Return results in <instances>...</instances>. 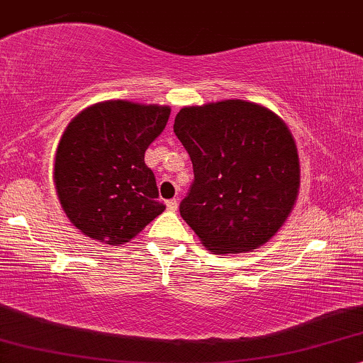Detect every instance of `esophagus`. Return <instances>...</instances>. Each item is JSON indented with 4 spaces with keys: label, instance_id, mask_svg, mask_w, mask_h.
<instances>
[{
    "label": "esophagus",
    "instance_id": "obj_1",
    "mask_svg": "<svg viewBox=\"0 0 363 363\" xmlns=\"http://www.w3.org/2000/svg\"><path fill=\"white\" fill-rule=\"evenodd\" d=\"M167 207H168L169 212H177V210H178V200H177V199L168 200V202H167Z\"/></svg>",
    "mask_w": 363,
    "mask_h": 363
}]
</instances>
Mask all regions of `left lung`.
Wrapping results in <instances>:
<instances>
[{
    "label": "left lung",
    "mask_w": 363,
    "mask_h": 363,
    "mask_svg": "<svg viewBox=\"0 0 363 363\" xmlns=\"http://www.w3.org/2000/svg\"><path fill=\"white\" fill-rule=\"evenodd\" d=\"M173 131L189 151L194 183L180 216L213 254L269 242L296 202L299 158L279 116L229 99L183 107Z\"/></svg>",
    "instance_id": "8db88e82"
}]
</instances>
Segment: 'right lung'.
<instances>
[{"label": "right lung", "mask_w": 363, "mask_h": 363, "mask_svg": "<svg viewBox=\"0 0 363 363\" xmlns=\"http://www.w3.org/2000/svg\"><path fill=\"white\" fill-rule=\"evenodd\" d=\"M168 106L97 102L70 121L53 164L62 208L84 235L129 242L163 212L147 146L167 126Z\"/></svg>", "instance_id": "1"}]
</instances>
